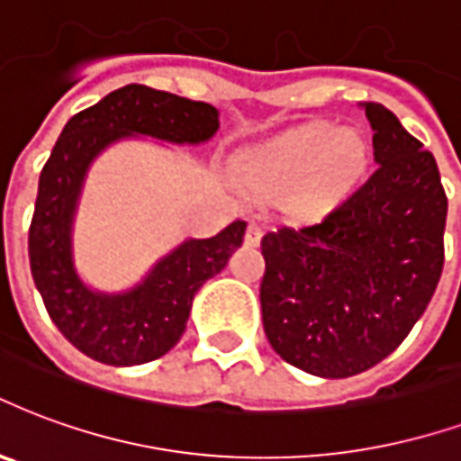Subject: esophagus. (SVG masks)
Here are the masks:
<instances>
[{"instance_id": "obj_1", "label": "esophagus", "mask_w": 461, "mask_h": 461, "mask_svg": "<svg viewBox=\"0 0 461 461\" xmlns=\"http://www.w3.org/2000/svg\"><path fill=\"white\" fill-rule=\"evenodd\" d=\"M261 234H264V227H261L258 221H249L247 234H244V241H247L249 247H257L258 241H261Z\"/></svg>"}]
</instances>
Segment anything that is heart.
<instances>
[{"label": "heart", "mask_w": 461, "mask_h": 461, "mask_svg": "<svg viewBox=\"0 0 461 461\" xmlns=\"http://www.w3.org/2000/svg\"><path fill=\"white\" fill-rule=\"evenodd\" d=\"M369 146L352 129L310 126L266 149L251 163V178L264 193L295 190L300 212H322L339 203L366 173Z\"/></svg>", "instance_id": "obj_1"}]
</instances>
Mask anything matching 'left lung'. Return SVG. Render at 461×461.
<instances>
[{
    "label": "left lung",
    "mask_w": 461,
    "mask_h": 461,
    "mask_svg": "<svg viewBox=\"0 0 461 461\" xmlns=\"http://www.w3.org/2000/svg\"><path fill=\"white\" fill-rule=\"evenodd\" d=\"M376 168L322 220L261 240L264 332L276 354L347 378L398 349L445 264L447 195L438 163L391 109L366 102Z\"/></svg>",
    "instance_id": "8db88e82"
}]
</instances>
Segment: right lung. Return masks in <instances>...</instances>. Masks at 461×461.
I'll list each match as a JSON object with an SVG mask.
<instances>
[{
	"instance_id": "1",
	"label": "right lung",
	"mask_w": 461,
	"mask_h": 461,
	"mask_svg": "<svg viewBox=\"0 0 461 461\" xmlns=\"http://www.w3.org/2000/svg\"><path fill=\"white\" fill-rule=\"evenodd\" d=\"M220 112L146 85H126L77 112L58 136L39 178L29 227L31 276L50 320L68 342L109 366L146 364L170 352L185 332L197 288L220 274L241 247L247 221H231L210 240H187L153 266L141 285L104 295L85 285L73 268L70 227L85 170L122 136L144 134L200 144L220 129Z\"/></svg>"
}]
</instances>
